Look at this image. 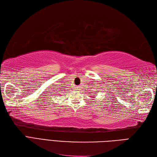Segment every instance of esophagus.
Instances as JSON below:
<instances>
[{
  "mask_svg": "<svg viewBox=\"0 0 157 157\" xmlns=\"http://www.w3.org/2000/svg\"><path fill=\"white\" fill-rule=\"evenodd\" d=\"M77 88H78V87H77Z\"/></svg>",
  "mask_w": 157,
  "mask_h": 157,
  "instance_id": "esophagus-1",
  "label": "esophagus"
}]
</instances>
